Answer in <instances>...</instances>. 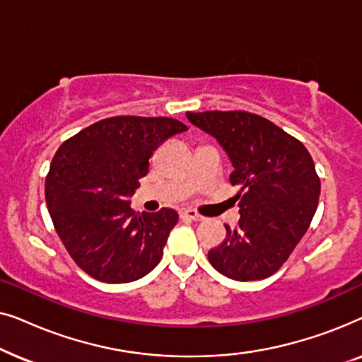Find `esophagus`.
Returning a JSON list of instances; mask_svg holds the SVG:
<instances>
[{"label":"esophagus","mask_w":362,"mask_h":362,"mask_svg":"<svg viewBox=\"0 0 362 362\" xmlns=\"http://www.w3.org/2000/svg\"><path fill=\"white\" fill-rule=\"evenodd\" d=\"M180 216L182 217V219H191V221H202V216L197 214L196 211L192 209H185L180 212Z\"/></svg>","instance_id":"34e87169"}]
</instances>
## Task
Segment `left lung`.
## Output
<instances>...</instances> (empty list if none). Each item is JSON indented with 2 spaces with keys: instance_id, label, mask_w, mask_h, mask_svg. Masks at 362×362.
I'll list each match as a JSON object with an SVG mask.
<instances>
[{
  "instance_id": "8db88e82",
  "label": "left lung",
  "mask_w": 362,
  "mask_h": 362,
  "mask_svg": "<svg viewBox=\"0 0 362 362\" xmlns=\"http://www.w3.org/2000/svg\"><path fill=\"white\" fill-rule=\"evenodd\" d=\"M192 125L224 148L240 186V219L226 226V239L207 254L211 265L232 280L274 275L308 230L318 207L321 182L303 143L255 113H186Z\"/></svg>"
}]
</instances>
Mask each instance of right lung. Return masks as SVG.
Wrapping results in <instances>:
<instances>
[{
	"mask_svg": "<svg viewBox=\"0 0 362 362\" xmlns=\"http://www.w3.org/2000/svg\"><path fill=\"white\" fill-rule=\"evenodd\" d=\"M187 127L168 117H110L59 146L46 177L52 224L72 260L105 284L141 279L160 264L175 209L136 214L130 197L153 151Z\"/></svg>",
	"mask_w": 362,
	"mask_h": 362,
	"instance_id": "obj_1",
	"label": "right lung"
}]
</instances>
